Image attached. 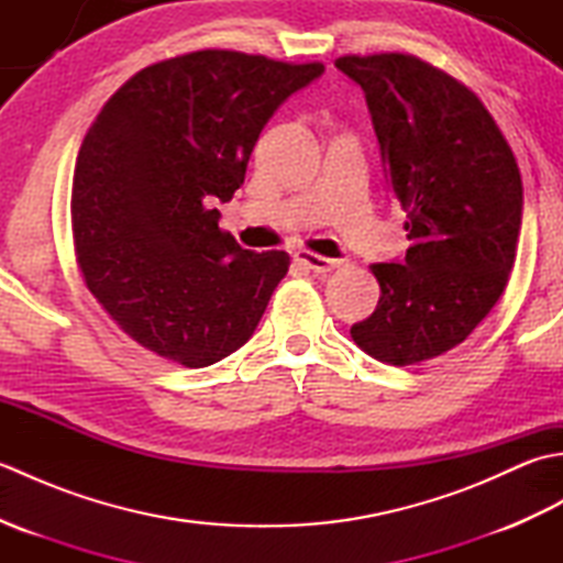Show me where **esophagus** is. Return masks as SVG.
<instances>
[{
	"label": "esophagus",
	"mask_w": 563,
	"mask_h": 563,
	"mask_svg": "<svg viewBox=\"0 0 563 563\" xmlns=\"http://www.w3.org/2000/svg\"><path fill=\"white\" fill-rule=\"evenodd\" d=\"M295 261L302 263V266H305L307 271H312V273H329V271L341 266V261L317 256V254H312V251H297Z\"/></svg>",
	"instance_id": "esophagus-1"
}]
</instances>
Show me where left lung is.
Here are the masks:
<instances>
[{
	"mask_svg": "<svg viewBox=\"0 0 563 563\" xmlns=\"http://www.w3.org/2000/svg\"><path fill=\"white\" fill-rule=\"evenodd\" d=\"M336 67L365 91L411 242L404 261L369 266L382 295L351 336L382 363L430 361L506 290L522 224L518 162L484 103L423 59L345 55Z\"/></svg>",
	"mask_w": 563,
	"mask_h": 563,
	"instance_id": "1",
	"label": "left lung"
}]
</instances>
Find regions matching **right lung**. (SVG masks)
<instances>
[{
	"instance_id": "right-lung-1",
	"label": "right lung",
	"mask_w": 563,
	"mask_h": 563,
	"mask_svg": "<svg viewBox=\"0 0 563 563\" xmlns=\"http://www.w3.org/2000/svg\"><path fill=\"white\" fill-rule=\"evenodd\" d=\"M324 65L198 51L140 69L81 142L71 232L84 283L142 349L208 367L254 336L285 251L220 230L261 130Z\"/></svg>"
}]
</instances>
